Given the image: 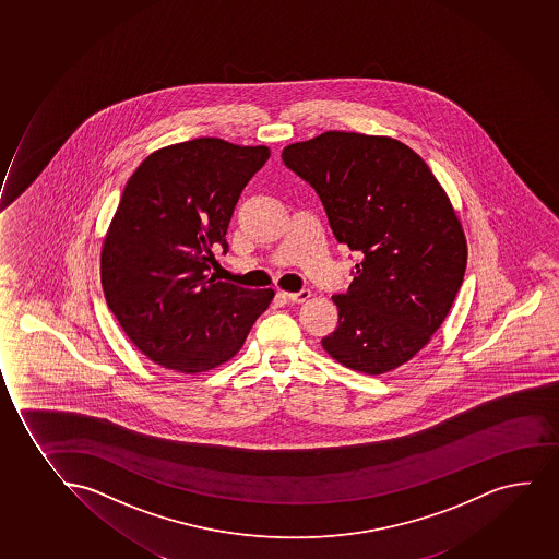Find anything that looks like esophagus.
Listing matches in <instances>:
<instances>
[{
    "label": "esophagus",
    "instance_id": "34e87169",
    "mask_svg": "<svg viewBox=\"0 0 559 559\" xmlns=\"http://www.w3.org/2000/svg\"><path fill=\"white\" fill-rule=\"evenodd\" d=\"M309 296H311V293L308 289L298 290V293H283V298H287L293 304L306 302Z\"/></svg>",
    "mask_w": 559,
    "mask_h": 559
}]
</instances>
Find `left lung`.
<instances>
[{"label":"left lung","instance_id":"1","mask_svg":"<svg viewBox=\"0 0 559 559\" xmlns=\"http://www.w3.org/2000/svg\"><path fill=\"white\" fill-rule=\"evenodd\" d=\"M319 193L340 245L361 261L322 347L341 366L382 374L414 358L450 313L468 259L448 193L419 154L388 135L330 130L283 148Z\"/></svg>","mask_w":559,"mask_h":559}]
</instances>
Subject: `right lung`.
Instances as JSON below:
<instances>
[{
	"label": "right lung",
	"mask_w": 559,
	"mask_h": 559,
	"mask_svg": "<svg viewBox=\"0 0 559 559\" xmlns=\"http://www.w3.org/2000/svg\"><path fill=\"white\" fill-rule=\"evenodd\" d=\"M269 158L264 145L198 138L148 154L122 190L100 253L104 296L154 364L185 374L222 366L272 302V289L209 276L240 193Z\"/></svg>",
	"instance_id": "add662e5"
}]
</instances>
